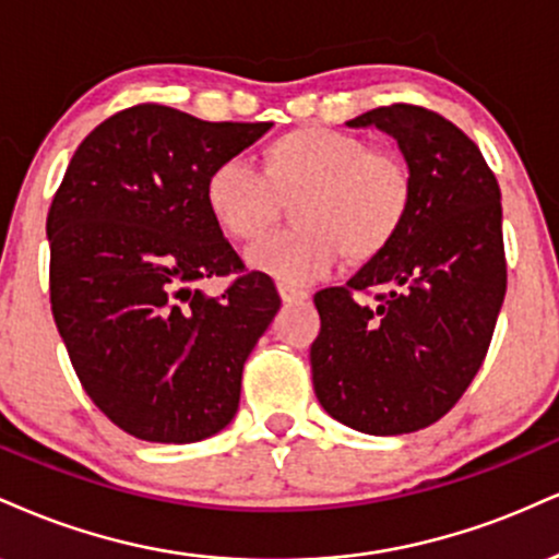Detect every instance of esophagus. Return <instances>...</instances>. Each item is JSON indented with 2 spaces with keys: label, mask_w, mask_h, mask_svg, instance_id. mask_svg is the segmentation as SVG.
Returning <instances> with one entry per match:
<instances>
[{
  "label": "esophagus",
  "mask_w": 559,
  "mask_h": 559,
  "mask_svg": "<svg viewBox=\"0 0 559 559\" xmlns=\"http://www.w3.org/2000/svg\"><path fill=\"white\" fill-rule=\"evenodd\" d=\"M277 290H280V298H282V304H304V300L308 298V293L306 290H298V287H290V285H277Z\"/></svg>",
  "instance_id": "1"
}]
</instances>
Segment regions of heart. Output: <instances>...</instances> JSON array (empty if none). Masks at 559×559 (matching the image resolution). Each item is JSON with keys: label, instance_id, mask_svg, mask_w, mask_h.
Masks as SVG:
<instances>
[{"label": "heart", "instance_id": "heart-1", "mask_svg": "<svg viewBox=\"0 0 559 559\" xmlns=\"http://www.w3.org/2000/svg\"><path fill=\"white\" fill-rule=\"evenodd\" d=\"M295 219L300 227L264 235L246 248L248 266L304 287L324 280L347 251H379L408 214L411 169L390 148H369L364 138L330 128L282 138L272 169L251 151L227 156L206 180V201L235 238H255L277 214V188H306Z\"/></svg>", "mask_w": 559, "mask_h": 559}]
</instances>
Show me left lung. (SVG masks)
<instances>
[{
    "instance_id": "1",
    "label": "left lung",
    "mask_w": 559,
    "mask_h": 559,
    "mask_svg": "<svg viewBox=\"0 0 559 559\" xmlns=\"http://www.w3.org/2000/svg\"><path fill=\"white\" fill-rule=\"evenodd\" d=\"M392 135L411 169L408 214L347 280L313 295L311 345L321 408L364 435L426 429L448 413L487 358L508 287L497 177L461 128L437 111L392 104L347 128ZM384 289L377 307L356 292Z\"/></svg>"
}]
</instances>
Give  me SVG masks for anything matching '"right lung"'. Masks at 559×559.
I'll use <instances>...</instances> for the list:
<instances>
[{
    "label": "right lung",
    "mask_w": 559,
    "mask_h": 559,
    "mask_svg": "<svg viewBox=\"0 0 559 559\" xmlns=\"http://www.w3.org/2000/svg\"><path fill=\"white\" fill-rule=\"evenodd\" d=\"M269 128L138 104L85 135L51 201L57 330L96 408L138 439L201 442L238 413L242 366L280 295L242 272L206 180ZM227 273L239 277L219 299L198 290Z\"/></svg>",
    "instance_id": "obj_1"
}]
</instances>
